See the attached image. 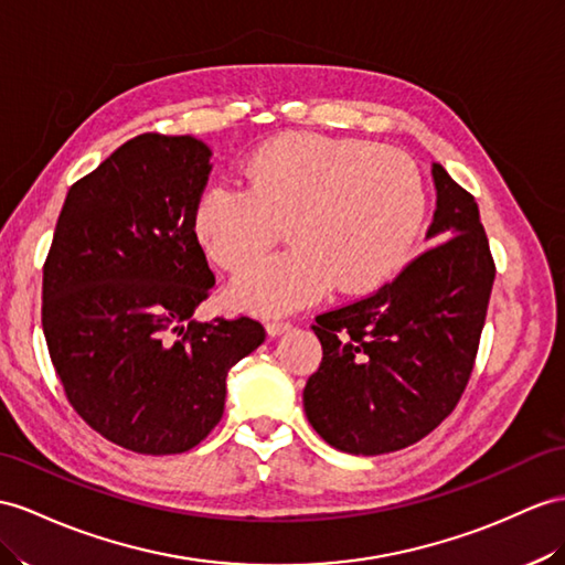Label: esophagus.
<instances>
[{
  "label": "esophagus",
  "mask_w": 565,
  "mask_h": 565,
  "mask_svg": "<svg viewBox=\"0 0 565 565\" xmlns=\"http://www.w3.org/2000/svg\"><path fill=\"white\" fill-rule=\"evenodd\" d=\"M290 328H292L290 321H268V323H266V333H268L270 338H278V335L287 333V330H290Z\"/></svg>",
  "instance_id": "1"
}]
</instances>
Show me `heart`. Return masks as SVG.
Here are the masks:
<instances>
[{
  "instance_id": "obj_1",
  "label": "heart",
  "mask_w": 565,
  "mask_h": 565,
  "mask_svg": "<svg viewBox=\"0 0 565 565\" xmlns=\"http://www.w3.org/2000/svg\"><path fill=\"white\" fill-rule=\"evenodd\" d=\"M244 184L203 191L194 232L220 268L237 273L280 237L290 252L258 260L230 299L258 313L292 311L338 292L376 290L401 268L424 220L426 191L403 150L323 134H287L244 164Z\"/></svg>"
}]
</instances>
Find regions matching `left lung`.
<instances>
[{"mask_svg":"<svg viewBox=\"0 0 565 565\" xmlns=\"http://www.w3.org/2000/svg\"><path fill=\"white\" fill-rule=\"evenodd\" d=\"M438 244L374 295L316 316L323 360L305 386L307 419L326 444L383 456L417 444L470 381L497 266L472 194L434 162Z\"/></svg>","mask_w":565,"mask_h":565,"instance_id":"left-lung-1","label":"left lung"}]
</instances>
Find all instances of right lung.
<instances>
[{
	"label": "right lung",
	"instance_id": "1",
	"mask_svg": "<svg viewBox=\"0 0 565 565\" xmlns=\"http://www.w3.org/2000/svg\"><path fill=\"white\" fill-rule=\"evenodd\" d=\"M194 136L141 134L72 184L43 268V333L66 401L143 456L199 446L258 321H191L215 285L194 232L211 174Z\"/></svg>",
	"mask_w": 565,
	"mask_h": 565
}]
</instances>
